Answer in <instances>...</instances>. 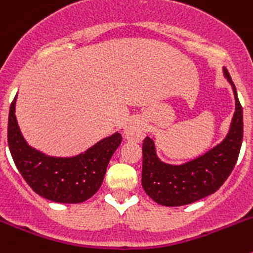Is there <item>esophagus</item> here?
I'll return each instance as SVG.
<instances>
[{
  "label": "esophagus",
  "instance_id": "34e87169",
  "mask_svg": "<svg viewBox=\"0 0 253 253\" xmlns=\"http://www.w3.org/2000/svg\"><path fill=\"white\" fill-rule=\"evenodd\" d=\"M124 137L129 142L140 143L144 137V124L140 119H131L124 128Z\"/></svg>",
  "mask_w": 253,
  "mask_h": 253
}]
</instances>
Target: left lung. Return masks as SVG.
<instances>
[{"mask_svg":"<svg viewBox=\"0 0 253 253\" xmlns=\"http://www.w3.org/2000/svg\"><path fill=\"white\" fill-rule=\"evenodd\" d=\"M223 73L233 90L236 110L222 142L194 160L171 165L158 157L153 138L143 140L142 186L158 204L181 207L211 195L236 166L243 139V110L231 76L225 68Z\"/></svg>","mask_w":253,"mask_h":253,"instance_id":"obj_1","label":"left lung"}]
</instances>
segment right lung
I'll return each mask as SVG.
<instances>
[{"mask_svg":"<svg viewBox=\"0 0 253 253\" xmlns=\"http://www.w3.org/2000/svg\"><path fill=\"white\" fill-rule=\"evenodd\" d=\"M16 100L17 95L10 106L7 140L13 162L24 180L38 195L50 202H86L101 186L109 161L122 143V134L115 131L76 156H49L31 147L22 135L15 115Z\"/></svg>","mask_w":253,"mask_h":253,"instance_id":"right-lung-1","label":"right lung"}]
</instances>
